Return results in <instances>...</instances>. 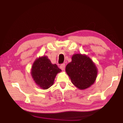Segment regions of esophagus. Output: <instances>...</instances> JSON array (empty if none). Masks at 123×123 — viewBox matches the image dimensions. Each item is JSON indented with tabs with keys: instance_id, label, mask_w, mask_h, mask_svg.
Instances as JSON below:
<instances>
[{
	"instance_id": "34e87169",
	"label": "esophagus",
	"mask_w": 123,
	"mask_h": 123,
	"mask_svg": "<svg viewBox=\"0 0 123 123\" xmlns=\"http://www.w3.org/2000/svg\"><path fill=\"white\" fill-rule=\"evenodd\" d=\"M60 68H61L62 70H64V69H65V64H61V66H60Z\"/></svg>"
}]
</instances>
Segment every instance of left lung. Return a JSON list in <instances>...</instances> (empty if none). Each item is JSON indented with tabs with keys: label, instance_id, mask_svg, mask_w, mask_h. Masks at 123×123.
I'll return each instance as SVG.
<instances>
[{
	"label": "left lung",
	"instance_id": "obj_1",
	"mask_svg": "<svg viewBox=\"0 0 123 123\" xmlns=\"http://www.w3.org/2000/svg\"><path fill=\"white\" fill-rule=\"evenodd\" d=\"M66 72L73 84L81 90L94 84L98 74L95 63L88 56L81 54L72 56V61L66 66Z\"/></svg>",
	"mask_w": 123,
	"mask_h": 123
}]
</instances>
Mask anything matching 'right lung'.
<instances>
[{
	"label": "right lung",
	"mask_w": 123,
	"mask_h": 123,
	"mask_svg": "<svg viewBox=\"0 0 123 123\" xmlns=\"http://www.w3.org/2000/svg\"><path fill=\"white\" fill-rule=\"evenodd\" d=\"M62 71L56 64H52L47 56L35 60L31 67L33 80L41 88L47 89L54 84L56 75Z\"/></svg>",
	"instance_id": "right-lung-1"
}]
</instances>
